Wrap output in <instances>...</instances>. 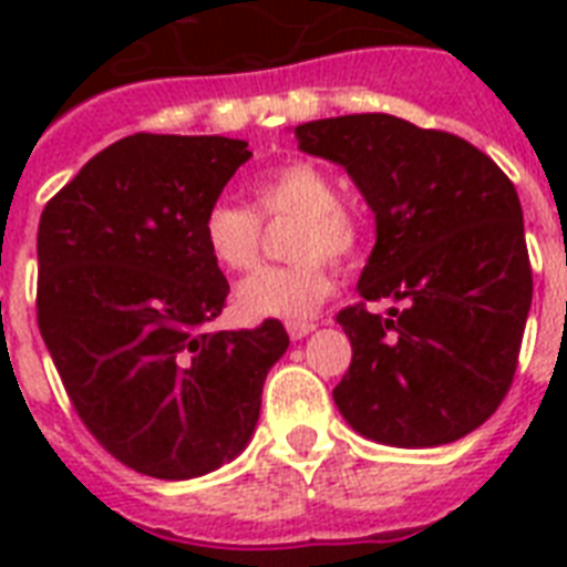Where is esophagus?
Wrapping results in <instances>:
<instances>
[{
    "mask_svg": "<svg viewBox=\"0 0 567 567\" xmlns=\"http://www.w3.org/2000/svg\"><path fill=\"white\" fill-rule=\"evenodd\" d=\"M309 332H315V323H311V320H291V323H288V336H291L293 341H300V338H306Z\"/></svg>",
    "mask_w": 567,
    "mask_h": 567,
    "instance_id": "1",
    "label": "esophagus"
}]
</instances>
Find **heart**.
Here are the masks:
<instances>
[{
	"mask_svg": "<svg viewBox=\"0 0 567 567\" xmlns=\"http://www.w3.org/2000/svg\"><path fill=\"white\" fill-rule=\"evenodd\" d=\"M258 213L267 220L297 217L291 231V265H267L235 288V309L247 320H302L332 293V261H353L362 252V220L338 203V185L311 162H285L252 182ZM261 218L229 199L203 217V240L214 265L240 274L258 261Z\"/></svg>",
	"mask_w": 567,
	"mask_h": 567,
	"instance_id": "b5f03b06",
	"label": "heart"
}]
</instances>
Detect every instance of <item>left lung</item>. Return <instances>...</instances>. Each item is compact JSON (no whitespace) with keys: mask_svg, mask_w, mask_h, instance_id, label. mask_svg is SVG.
<instances>
[{"mask_svg":"<svg viewBox=\"0 0 567 567\" xmlns=\"http://www.w3.org/2000/svg\"><path fill=\"white\" fill-rule=\"evenodd\" d=\"M341 164L377 217L362 302L338 311L353 362L338 412L391 447H439L483 426L509 391L533 302L524 212L509 176L465 137L391 114L293 128ZM394 299L385 319L364 301Z\"/></svg>","mask_w":567,"mask_h":567,"instance_id":"obj_1","label":"left lung"}]
</instances>
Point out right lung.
Returning a JSON list of instances; mask_svg holds the SVG:
<instances>
[{"label":"right lung","mask_w":567,"mask_h":567,"mask_svg":"<svg viewBox=\"0 0 567 567\" xmlns=\"http://www.w3.org/2000/svg\"><path fill=\"white\" fill-rule=\"evenodd\" d=\"M249 155L235 137L137 132L40 214V336L84 426L137 474L190 480L231 462L288 350L279 320L208 329L229 282L203 217Z\"/></svg>","instance_id":"1"}]
</instances>
